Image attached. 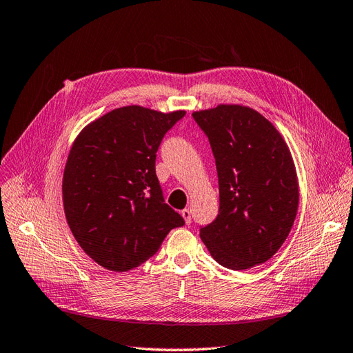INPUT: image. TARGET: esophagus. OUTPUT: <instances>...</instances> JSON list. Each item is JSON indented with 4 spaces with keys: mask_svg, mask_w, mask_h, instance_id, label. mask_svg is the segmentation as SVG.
<instances>
[{
    "mask_svg": "<svg viewBox=\"0 0 353 353\" xmlns=\"http://www.w3.org/2000/svg\"><path fill=\"white\" fill-rule=\"evenodd\" d=\"M180 214H182V217H183L186 225H189L190 221H192V216H190V210H189V208H185V210L180 211Z\"/></svg>",
    "mask_w": 353,
    "mask_h": 353,
    "instance_id": "1",
    "label": "esophagus"
}]
</instances>
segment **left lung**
<instances>
[{
    "label": "left lung",
    "instance_id": "obj_1",
    "mask_svg": "<svg viewBox=\"0 0 353 353\" xmlns=\"http://www.w3.org/2000/svg\"><path fill=\"white\" fill-rule=\"evenodd\" d=\"M216 159L220 208L199 236L211 257L244 270L285 243L299 208L293 157L275 125L253 108L217 105L192 114Z\"/></svg>",
    "mask_w": 353,
    "mask_h": 353
}]
</instances>
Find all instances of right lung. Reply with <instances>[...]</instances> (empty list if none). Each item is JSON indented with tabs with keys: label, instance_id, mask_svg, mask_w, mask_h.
I'll return each instance as SVG.
<instances>
[{
	"label": "right lung",
	"instance_id": "right-lung-1",
	"mask_svg": "<svg viewBox=\"0 0 353 353\" xmlns=\"http://www.w3.org/2000/svg\"><path fill=\"white\" fill-rule=\"evenodd\" d=\"M185 110H110L85 125L69 150L62 194L77 243L97 265L127 272L152 257L185 220L164 203L155 173L161 140Z\"/></svg>",
	"mask_w": 353,
	"mask_h": 353
}]
</instances>
